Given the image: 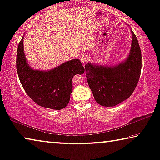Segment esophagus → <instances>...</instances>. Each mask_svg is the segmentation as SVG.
I'll use <instances>...</instances> for the list:
<instances>
[{"instance_id": "obj_1", "label": "esophagus", "mask_w": 160, "mask_h": 160, "mask_svg": "<svg viewBox=\"0 0 160 160\" xmlns=\"http://www.w3.org/2000/svg\"><path fill=\"white\" fill-rule=\"evenodd\" d=\"M80 61L82 62V63H85V62L88 61V55H82L80 57Z\"/></svg>"}]
</instances>
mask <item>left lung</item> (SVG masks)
I'll return each mask as SVG.
<instances>
[{
    "instance_id": "1",
    "label": "left lung",
    "mask_w": 160,
    "mask_h": 160,
    "mask_svg": "<svg viewBox=\"0 0 160 160\" xmlns=\"http://www.w3.org/2000/svg\"><path fill=\"white\" fill-rule=\"evenodd\" d=\"M130 52L125 60L113 65L88 62L85 65L86 77L96 102L113 107L130 97L141 73L142 54L136 35L130 28Z\"/></svg>"
}]
</instances>
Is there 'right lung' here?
I'll return each mask as SVG.
<instances>
[{
	"instance_id": "add662e5",
	"label": "right lung",
	"mask_w": 160,
	"mask_h": 160,
	"mask_svg": "<svg viewBox=\"0 0 160 160\" xmlns=\"http://www.w3.org/2000/svg\"><path fill=\"white\" fill-rule=\"evenodd\" d=\"M24 35L18 47L16 58L17 72L22 88L41 107L61 110L70 102L73 76L83 74L85 68L79 60L73 59L48 70L33 69L24 52Z\"/></svg>"
}]
</instances>
